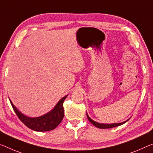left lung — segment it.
Returning <instances> with one entry per match:
<instances>
[{
    "mask_svg": "<svg viewBox=\"0 0 153 153\" xmlns=\"http://www.w3.org/2000/svg\"><path fill=\"white\" fill-rule=\"evenodd\" d=\"M87 117H88V118L89 120V121L90 122V123L93 124V125H94L96 127L99 128H111L113 127H116V126H120L122 124H124L125 123H126L128 120H127L126 121H124L123 123H114V124H101V123H96V122L94 121L93 120H91L90 117L88 116V114H87Z\"/></svg>",
    "mask_w": 153,
    "mask_h": 153,
    "instance_id": "obj_1",
    "label": "left lung"
}]
</instances>
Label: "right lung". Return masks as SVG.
Listing matches in <instances>:
<instances>
[{"mask_svg":"<svg viewBox=\"0 0 153 153\" xmlns=\"http://www.w3.org/2000/svg\"><path fill=\"white\" fill-rule=\"evenodd\" d=\"M68 96H65L61 99L57 104L55 105L52 111L47 113L43 116L37 117H30L23 115L17 109L10 100L14 111L17 115L21 121L24 123L28 128L35 131H48L55 129L61 123L64 116V109L63 103Z\"/></svg>","mask_w":153,"mask_h":153,"instance_id":"add662e5","label":"right lung"}]
</instances>
